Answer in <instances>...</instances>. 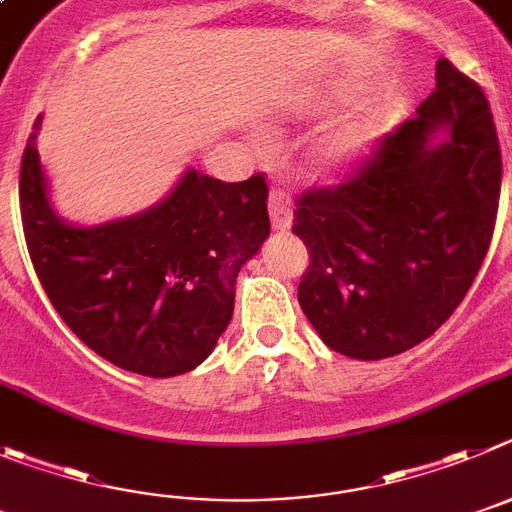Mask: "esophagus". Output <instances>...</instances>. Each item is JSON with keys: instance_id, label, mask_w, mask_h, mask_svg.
Instances as JSON below:
<instances>
[{"instance_id": "1", "label": "esophagus", "mask_w": 512, "mask_h": 512, "mask_svg": "<svg viewBox=\"0 0 512 512\" xmlns=\"http://www.w3.org/2000/svg\"><path fill=\"white\" fill-rule=\"evenodd\" d=\"M267 206H270V222H273V227L280 229V232H288L293 227V199H290V193L285 188L273 186L270 188Z\"/></svg>"}]
</instances>
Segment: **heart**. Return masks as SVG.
<instances>
[{
  "instance_id": "1",
  "label": "heart",
  "mask_w": 512,
  "mask_h": 512,
  "mask_svg": "<svg viewBox=\"0 0 512 512\" xmlns=\"http://www.w3.org/2000/svg\"><path fill=\"white\" fill-rule=\"evenodd\" d=\"M377 135H380V122H377V119L357 122L331 137L329 145H326V155H329V160H334V163L357 160L359 155L365 153L367 147L377 140Z\"/></svg>"
}]
</instances>
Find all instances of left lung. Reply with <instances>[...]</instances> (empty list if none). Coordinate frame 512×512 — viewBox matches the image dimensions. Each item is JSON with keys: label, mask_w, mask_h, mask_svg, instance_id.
<instances>
[{"label": "left lung", "mask_w": 512, "mask_h": 512, "mask_svg": "<svg viewBox=\"0 0 512 512\" xmlns=\"http://www.w3.org/2000/svg\"><path fill=\"white\" fill-rule=\"evenodd\" d=\"M500 178L490 104L441 58L418 117L382 137L357 176L306 191L293 211L311 252L298 303L326 347L367 362L434 334L480 273Z\"/></svg>", "instance_id": "8db88e82"}]
</instances>
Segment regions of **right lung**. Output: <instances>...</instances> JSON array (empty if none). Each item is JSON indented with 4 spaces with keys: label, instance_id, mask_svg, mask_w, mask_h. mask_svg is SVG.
<instances>
[{
    "label": "right lung",
    "instance_id": "1",
    "mask_svg": "<svg viewBox=\"0 0 512 512\" xmlns=\"http://www.w3.org/2000/svg\"><path fill=\"white\" fill-rule=\"evenodd\" d=\"M35 119L20 170L30 260L55 311L99 357L173 377L214 352L232 321L234 283L270 234L262 173L224 183L188 168L140 214L68 224L50 204Z\"/></svg>",
    "mask_w": 512,
    "mask_h": 512
}]
</instances>
